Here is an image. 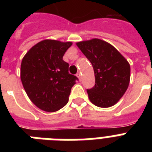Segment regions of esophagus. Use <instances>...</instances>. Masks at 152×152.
<instances>
[{"label": "esophagus", "instance_id": "obj_1", "mask_svg": "<svg viewBox=\"0 0 152 152\" xmlns=\"http://www.w3.org/2000/svg\"><path fill=\"white\" fill-rule=\"evenodd\" d=\"M76 76L78 77V79L80 80H81V73L79 72H77V74H76Z\"/></svg>", "mask_w": 152, "mask_h": 152}]
</instances>
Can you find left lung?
Returning a JSON list of instances; mask_svg holds the SVG:
<instances>
[{
	"instance_id": "obj_1",
	"label": "left lung",
	"mask_w": 152,
	"mask_h": 152,
	"mask_svg": "<svg viewBox=\"0 0 152 152\" xmlns=\"http://www.w3.org/2000/svg\"><path fill=\"white\" fill-rule=\"evenodd\" d=\"M76 46L94 69L95 84L87 90L90 101L102 108L115 105L129 84V63L115 47L101 39L79 42Z\"/></svg>"
}]
</instances>
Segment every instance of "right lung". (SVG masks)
Returning <instances> with one entry per match:
<instances>
[{
	"label": "right lung",
	"mask_w": 152,
	"mask_h": 152,
	"mask_svg": "<svg viewBox=\"0 0 152 152\" xmlns=\"http://www.w3.org/2000/svg\"><path fill=\"white\" fill-rule=\"evenodd\" d=\"M71 42L46 39L30 49L21 62L20 79L30 100L42 110L64 107L77 77L69 73L63 56Z\"/></svg>",
	"instance_id": "add662e5"
}]
</instances>
